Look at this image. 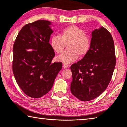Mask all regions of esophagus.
<instances>
[{
    "instance_id": "1",
    "label": "esophagus",
    "mask_w": 127,
    "mask_h": 127,
    "mask_svg": "<svg viewBox=\"0 0 127 127\" xmlns=\"http://www.w3.org/2000/svg\"><path fill=\"white\" fill-rule=\"evenodd\" d=\"M63 67L64 68H67L68 67V66L67 64H63Z\"/></svg>"
}]
</instances>
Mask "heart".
I'll return each instance as SVG.
<instances>
[{
    "instance_id": "heart-1",
    "label": "heart",
    "mask_w": 127,
    "mask_h": 127,
    "mask_svg": "<svg viewBox=\"0 0 127 127\" xmlns=\"http://www.w3.org/2000/svg\"><path fill=\"white\" fill-rule=\"evenodd\" d=\"M50 45L55 52L60 54L67 45L68 50L57 57V60L64 64L73 63L78 55L84 56L88 53L91 45L88 35L76 25H71L61 31L60 36L53 35L50 39Z\"/></svg>"
}]
</instances>
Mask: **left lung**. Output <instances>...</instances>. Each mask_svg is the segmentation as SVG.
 Segmentation results:
<instances>
[{"label": "left lung", "mask_w": 127, "mask_h": 127, "mask_svg": "<svg viewBox=\"0 0 127 127\" xmlns=\"http://www.w3.org/2000/svg\"><path fill=\"white\" fill-rule=\"evenodd\" d=\"M113 37L103 27L92 32L90 48L83 58L70 67L71 92L81 101L95 98L108 87L115 68Z\"/></svg>", "instance_id": "1"}]
</instances>
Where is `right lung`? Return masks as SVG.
I'll return each instance as SVG.
<instances>
[{
	"label": "right lung",
	"mask_w": 127,
	"mask_h": 127,
	"mask_svg": "<svg viewBox=\"0 0 127 127\" xmlns=\"http://www.w3.org/2000/svg\"><path fill=\"white\" fill-rule=\"evenodd\" d=\"M49 21L39 20L23 26L13 46V72L24 93L39 98L48 93L62 68V63H52L55 54L49 43L53 32ZM35 49L28 52L26 49Z\"/></svg>",
	"instance_id": "add662e5"
}]
</instances>
